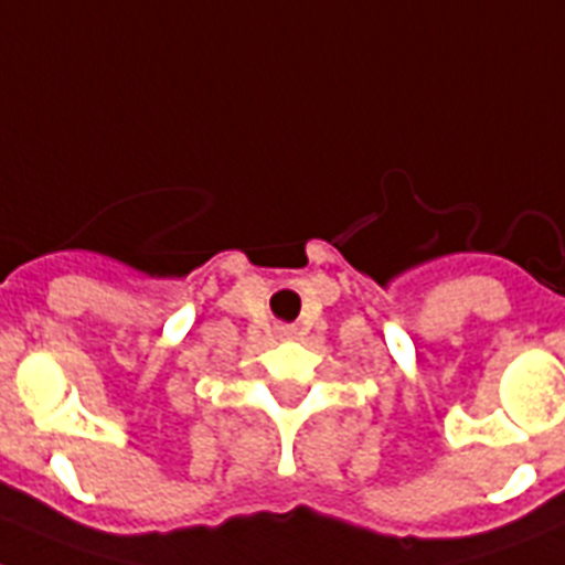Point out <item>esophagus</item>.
<instances>
[{
	"label": "esophagus",
	"mask_w": 565,
	"mask_h": 565,
	"mask_svg": "<svg viewBox=\"0 0 565 565\" xmlns=\"http://www.w3.org/2000/svg\"><path fill=\"white\" fill-rule=\"evenodd\" d=\"M278 335H281V339H292L296 330H292V327H278Z\"/></svg>",
	"instance_id": "obj_1"
}]
</instances>
